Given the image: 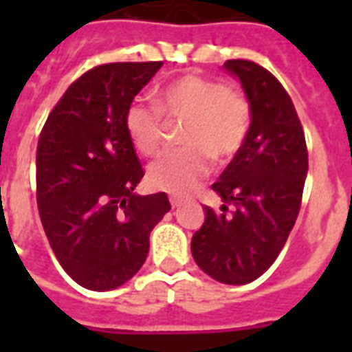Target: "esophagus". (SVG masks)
I'll return each instance as SVG.
<instances>
[{
    "label": "esophagus",
    "mask_w": 352,
    "mask_h": 352,
    "mask_svg": "<svg viewBox=\"0 0 352 352\" xmlns=\"http://www.w3.org/2000/svg\"><path fill=\"white\" fill-rule=\"evenodd\" d=\"M170 203L173 208H179L182 204V197H179V195H170Z\"/></svg>",
    "instance_id": "esophagus-1"
}]
</instances>
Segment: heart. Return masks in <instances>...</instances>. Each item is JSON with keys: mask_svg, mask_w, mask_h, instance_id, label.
Listing matches in <instances>:
<instances>
[{"mask_svg": "<svg viewBox=\"0 0 352 352\" xmlns=\"http://www.w3.org/2000/svg\"><path fill=\"white\" fill-rule=\"evenodd\" d=\"M164 117L182 120L181 148L157 159L148 170L153 188L190 192L208 175L212 160L228 162L245 146L252 122L250 102L241 91L223 82L188 73L170 80L157 93V106L129 102L124 129L137 151L155 155L164 137Z\"/></svg>", "mask_w": 352, "mask_h": 352, "instance_id": "b5f03b06", "label": "heart"}]
</instances>
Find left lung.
<instances>
[{"mask_svg": "<svg viewBox=\"0 0 352 352\" xmlns=\"http://www.w3.org/2000/svg\"><path fill=\"white\" fill-rule=\"evenodd\" d=\"M225 67L243 84L252 124L245 146L212 184L225 204L221 212L204 206L206 219L193 234L192 256L215 281L245 285L272 267L289 239L300 214L309 153L281 82L250 60H228Z\"/></svg>", "mask_w": 352, "mask_h": 352, "instance_id": "1", "label": "left lung"}]
</instances>
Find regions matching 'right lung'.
Here are the masks:
<instances>
[{
  "label": "right lung",
  "instance_id": "obj_1",
  "mask_svg": "<svg viewBox=\"0 0 352 352\" xmlns=\"http://www.w3.org/2000/svg\"><path fill=\"white\" fill-rule=\"evenodd\" d=\"M162 62L96 65L49 113L36 149V203L58 263L78 285L111 290L140 270L166 193L137 195L144 170L124 111Z\"/></svg>",
  "mask_w": 352,
  "mask_h": 352
}]
</instances>
